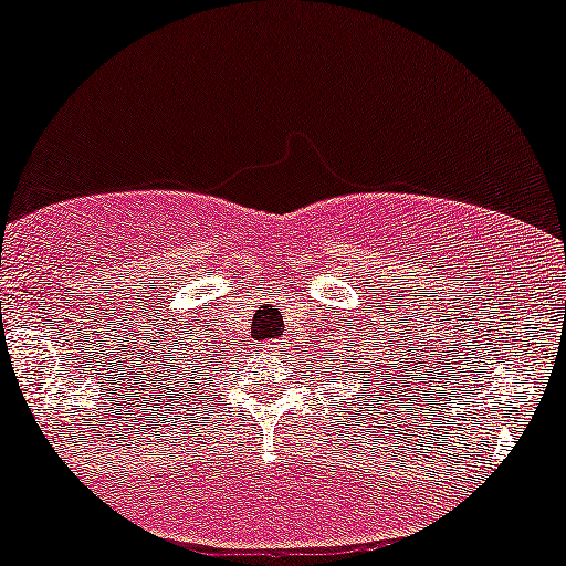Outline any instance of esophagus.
<instances>
[{"instance_id": "obj_1", "label": "esophagus", "mask_w": 566, "mask_h": 566, "mask_svg": "<svg viewBox=\"0 0 566 566\" xmlns=\"http://www.w3.org/2000/svg\"><path fill=\"white\" fill-rule=\"evenodd\" d=\"M271 348H276V346H271ZM279 350H282V348H279Z\"/></svg>"}]
</instances>
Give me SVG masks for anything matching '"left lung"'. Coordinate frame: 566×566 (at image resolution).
<instances>
[{"instance_id": "8db88e82", "label": "left lung", "mask_w": 566, "mask_h": 566, "mask_svg": "<svg viewBox=\"0 0 566 566\" xmlns=\"http://www.w3.org/2000/svg\"><path fill=\"white\" fill-rule=\"evenodd\" d=\"M388 316V314H386ZM359 321V319H356ZM407 322L399 324L391 316V322H378V324H367L360 322L359 325L346 324V327L340 329L343 333V348L340 354H335L337 359H345V356L354 355V360L343 361V365L348 367V361H354V365L365 367V375L369 378V391H367V401L373 399H388V405L396 401V396H391L394 391L399 394V388H407L405 382H412L415 378V348L412 346V337L407 333ZM418 340V337H415ZM374 350V356H368V350ZM365 355L366 359L361 360L360 356ZM420 367H423V361H420ZM335 375V373H333ZM420 375V369H418ZM356 380V375H354ZM412 391H418V388H412ZM405 394V391H401ZM359 396V394H356ZM359 399H365V394L359 396ZM399 405V401H396ZM359 409H361V401H359ZM380 415V409H378Z\"/></svg>"}]
</instances>
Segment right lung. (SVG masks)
Instances as JSON below:
<instances>
[{"instance_id": "right-lung-1", "label": "right lung", "mask_w": 566, "mask_h": 566, "mask_svg": "<svg viewBox=\"0 0 566 566\" xmlns=\"http://www.w3.org/2000/svg\"><path fill=\"white\" fill-rule=\"evenodd\" d=\"M180 346H186V343H180ZM186 349L189 350L188 355L185 354ZM193 350H199V348H178V350H172V354L167 356V367H172L175 375H184V378H186V375L193 369L191 361H193V356H197V354H193ZM201 350H205V348H201ZM210 361H216V359H210V356H207V354L201 356V359L197 361V373L212 375V380H218L220 365H210ZM229 373H237V369H229ZM205 380H210V378H205ZM197 386H199V382H197ZM205 386H207V382H205ZM193 391H197V388H193Z\"/></svg>"}]
</instances>
